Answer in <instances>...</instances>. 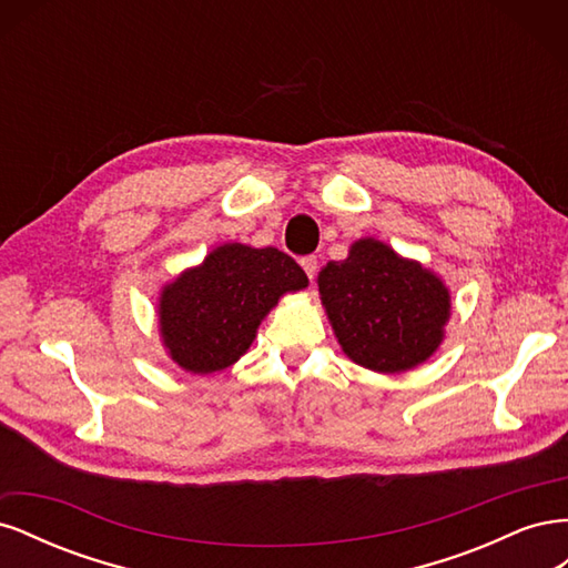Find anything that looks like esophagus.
<instances>
[{"instance_id": "obj_1", "label": "esophagus", "mask_w": 568, "mask_h": 568, "mask_svg": "<svg viewBox=\"0 0 568 568\" xmlns=\"http://www.w3.org/2000/svg\"><path fill=\"white\" fill-rule=\"evenodd\" d=\"M301 265H303V270H305V274H307V280H315V274H317V257L315 255H305L303 261H301Z\"/></svg>"}]
</instances>
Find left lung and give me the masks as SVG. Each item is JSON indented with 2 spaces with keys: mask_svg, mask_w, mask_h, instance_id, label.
Here are the masks:
<instances>
[{
  "mask_svg": "<svg viewBox=\"0 0 568 568\" xmlns=\"http://www.w3.org/2000/svg\"><path fill=\"white\" fill-rule=\"evenodd\" d=\"M317 286L343 353L374 372L424 363L450 315L443 282L374 239H359L343 263H326Z\"/></svg>",
  "mask_w": 568,
  "mask_h": 568,
  "instance_id": "1",
  "label": "left lung"
}]
</instances>
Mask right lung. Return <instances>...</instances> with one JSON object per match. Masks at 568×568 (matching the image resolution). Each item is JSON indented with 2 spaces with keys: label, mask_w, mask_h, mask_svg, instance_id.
<instances>
[{
  "label": "right lung",
  "mask_w": 568,
  "mask_h": 568,
  "mask_svg": "<svg viewBox=\"0 0 568 568\" xmlns=\"http://www.w3.org/2000/svg\"><path fill=\"white\" fill-rule=\"evenodd\" d=\"M305 286V272L284 251L220 246L165 286L159 311L165 346L186 372L225 369L248 351L280 296Z\"/></svg>",
  "instance_id": "add662e5"
}]
</instances>
